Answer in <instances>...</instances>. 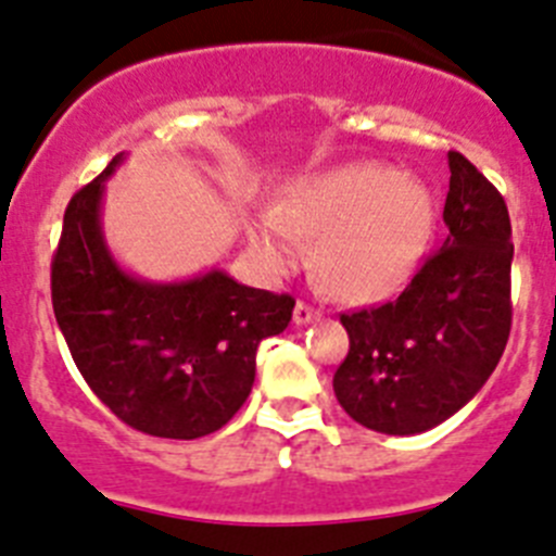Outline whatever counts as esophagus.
<instances>
[{
    "mask_svg": "<svg viewBox=\"0 0 556 556\" xmlns=\"http://www.w3.org/2000/svg\"><path fill=\"white\" fill-rule=\"evenodd\" d=\"M293 321H296L299 327L313 325V321H318V311H313V307L305 305V302H299V305L293 307Z\"/></svg>",
    "mask_w": 556,
    "mask_h": 556,
    "instance_id": "obj_1",
    "label": "esophagus"
}]
</instances>
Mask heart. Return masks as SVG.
Returning <instances> with one entry per match:
<instances>
[{"label":"heart","mask_w":556,"mask_h":556,"mask_svg":"<svg viewBox=\"0 0 556 556\" xmlns=\"http://www.w3.org/2000/svg\"><path fill=\"white\" fill-rule=\"evenodd\" d=\"M433 231V198L414 176L350 162L305 178L251 220V245L274 274L296 268L299 240H316L313 274L330 296L366 305L392 296L417 271Z\"/></svg>","instance_id":"1"}]
</instances>
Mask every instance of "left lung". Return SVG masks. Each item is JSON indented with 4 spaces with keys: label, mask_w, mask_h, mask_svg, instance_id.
Instances as JSON below:
<instances>
[{
    "label": "left lung",
    "mask_w": 556,
    "mask_h": 556,
    "mask_svg": "<svg viewBox=\"0 0 556 556\" xmlns=\"http://www.w3.org/2000/svg\"><path fill=\"white\" fill-rule=\"evenodd\" d=\"M442 249L394 302L341 316L350 352L332 389L369 431L412 437L465 408L498 366L511 325V226L504 198L447 153Z\"/></svg>",
    "instance_id": "obj_1"
}]
</instances>
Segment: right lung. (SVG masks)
I'll list each match as a JSON object with an SVG mask.
<instances>
[{"label": "right lung", "mask_w": 556, "mask_h": 556, "mask_svg": "<svg viewBox=\"0 0 556 556\" xmlns=\"http://www.w3.org/2000/svg\"><path fill=\"white\" fill-rule=\"evenodd\" d=\"M125 153L66 206L52 257V311L89 389L125 425L162 439L218 431L251 394L257 346L279 336L291 296L220 268L153 282L125 271L103 235L105 181Z\"/></svg>", "instance_id": "add662e5"}]
</instances>
